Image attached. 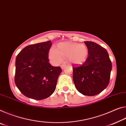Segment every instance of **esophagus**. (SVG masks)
Here are the masks:
<instances>
[{
    "instance_id": "34e87169",
    "label": "esophagus",
    "mask_w": 126,
    "mask_h": 126,
    "mask_svg": "<svg viewBox=\"0 0 126 126\" xmlns=\"http://www.w3.org/2000/svg\"><path fill=\"white\" fill-rule=\"evenodd\" d=\"M65 66H66V65H65V64H62V65H61V67L62 69H63L65 67Z\"/></svg>"
}]
</instances>
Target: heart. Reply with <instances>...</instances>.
Returning a JSON list of instances; mask_svg holds the SVG:
<instances>
[{
  "instance_id": "b5f03b06",
  "label": "heart",
  "mask_w": 126,
  "mask_h": 126,
  "mask_svg": "<svg viewBox=\"0 0 126 126\" xmlns=\"http://www.w3.org/2000/svg\"><path fill=\"white\" fill-rule=\"evenodd\" d=\"M88 55L89 50L85 45L71 42L60 43L57 48L51 47L49 52V59L54 64L62 63L65 58L74 64H82L86 61Z\"/></svg>"
}]
</instances>
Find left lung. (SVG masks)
Instances as JSON below:
<instances>
[{
    "mask_svg": "<svg viewBox=\"0 0 126 126\" xmlns=\"http://www.w3.org/2000/svg\"><path fill=\"white\" fill-rule=\"evenodd\" d=\"M89 50L88 58L79 66L73 67L75 87L82 94L94 96L109 85L111 62L107 50L92 41H85Z\"/></svg>",
    "mask_w": 126,
    "mask_h": 126,
    "instance_id": "1",
    "label": "left lung"
}]
</instances>
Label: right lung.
<instances>
[{
    "mask_svg": "<svg viewBox=\"0 0 126 126\" xmlns=\"http://www.w3.org/2000/svg\"><path fill=\"white\" fill-rule=\"evenodd\" d=\"M50 41L28 45L17 55L15 82L22 94L35 100L49 97L55 91L62 69L49 61Z\"/></svg>",
    "mask_w": 126,
    "mask_h": 126,
    "instance_id": "add662e5",
    "label": "right lung"
}]
</instances>
